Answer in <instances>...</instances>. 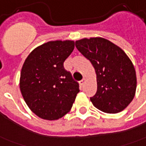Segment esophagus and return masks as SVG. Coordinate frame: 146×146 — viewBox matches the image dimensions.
Returning a JSON list of instances; mask_svg holds the SVG:
<instances>
[{"mask_svg": "<svg viewBox=\"0 0 146 146\" xmlns=\"http://www.w3.org/2000/svg\"><path fill=\"white\" fill-rule=\"evenodd\" d=\"M85 80H86V79H85V78H83V79H82V80H81L80 82H79V84H80V86H83V83H85Z\"/></svg>", "mask_w": 146, "mask_h": 146, "instance_id": "esophagus-1", "label": "esophagus"}]
</instances>
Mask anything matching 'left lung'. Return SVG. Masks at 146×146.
Masks as SVG:
<instances>
[{"instance_id": "8db88e82", "label": "left lung", "mask_w": 146, "mask_h": 146, "mask_svg": "<svg viewBox=\"0 0 146 146\" xmlns=\"http://www.w3.org/2000/svg\"><path fill=\"white\" fill-rule=\"evenodd\" d=\"M79 52L94 68L97 92L90 101L102 112L117 113L132 102L136 93L137 77L132 61L125 52L102 37L75 41Z\"/></svg>"}]
</instances>
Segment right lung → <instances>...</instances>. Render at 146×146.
I'll list each match as a JSON object with an SVG mask.
<instances>
[{"label":"right lung","mask_w":146,"mask_h":146,"mask_svg":"<svg viewBox=\"0 0 146 146\" xmlns=\"http://www.w3.org/2000/svg\"><path fill=\"white\" fill-rule=\"evenodd\" d=\"M75 41H49L36 48L21 69L20 89L33 113L45 120H57L71 110L79 83L63 67Z\"/></svg>","instance_id":"1"}]
</instances>
